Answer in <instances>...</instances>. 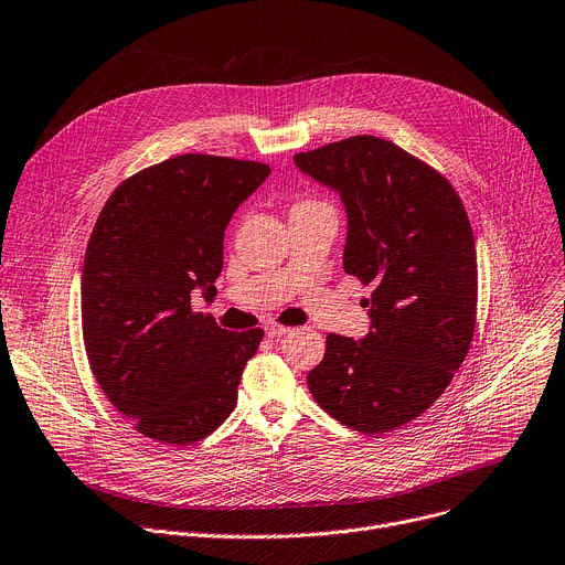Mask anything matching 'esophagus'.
Returning <instances> with one entry per match:
<instances>
[{"instance_id":"obj_1","label":"esophagus","mask_w":565,"mask_h":565,"mask_svg":"<svg viewBox=\"0 0 565 565\" xmlns=\"http://www.w3.org/2000/svg\"><path fill=\"white\" fill-rule=\"evenodd\" d=\"M290 329L288 327H284V324H277V322H270L268 327H266V333L270 335V338H279V335H286Z\"/></svg>"}]
</instances>
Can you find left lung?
Wrapping results in <instances>:
<instances>
[{
	"label": "left lung",
	"mask_w": 565,
	"mask_h": 565,
	"mask_svg": "<svg viewBox=\"0 0 565 565\" xmlns=\"http://www.w3.org/2000/svg\"><path fill=\"white\" fill-rule=\"evenodd\" d=\"M348 215L343 270L372 284L370 329L329 333L309 372L313 399L361 434L425 413L463 363L477 311V252L468 213L445 177L402 147L354 136L292 157Z\"/></svg>",
	"instance_id": "left-lung-1"
}]
</instances>
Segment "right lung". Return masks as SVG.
<instances>
[{"label":"right lung","mask_w":565,"mask_h":565,"mask_svg":"<svg viewBox=\"0 0 565 565\" xmlns=\"http://www.w3.org/2000/svg\"><path fill=\"white\" fill-rule=\"evenodd\" d=\"M270 168L183 154L122 181L82 270V322L97 384L136 431L170 445L213 434L236 408L260 329H220L191 295H217L224 230Z\"/></svg>","instance_id":"obj_1"}]
</instances>
